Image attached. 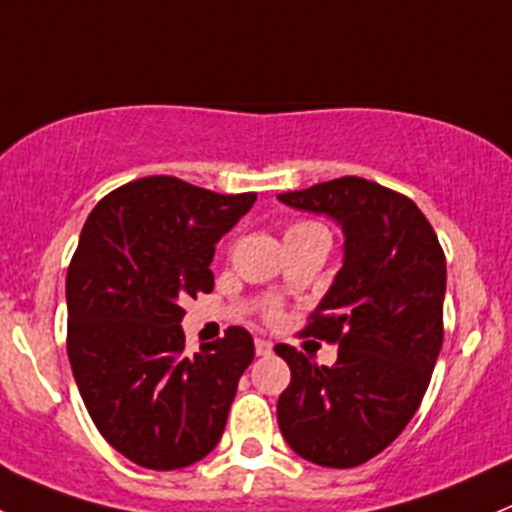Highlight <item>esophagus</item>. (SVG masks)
Listing matches in <instances>:
<instances>
[{
  "label": "esophagus",
  "mask_w": 512,
  "mask_h": 512,
  "mask_svg": "<svg viewBox=\"0 0 512 512\" xmlns=\"http://www.w3.org/2000/svg\"><path fill=\"white\" fill-rule=\"evenodd\" d=\"M255 352L260 357H267V355H272V342L269 340H262V338H257L255 340Z\"/></svg>",
  "instance_id": "esophagus-1"
}]
</instances>
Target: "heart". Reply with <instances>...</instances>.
Wrapping results in <instances>:
<instances>
[{"label": "heart", "mask_w": 512, "mask_h": 512, "mask_svg": "<svg viewBox=\"0 0 512 512\" xmlns=\"http://www.w3.org/2000/svg\"><path fill=\"white\" fill-rule=\"evenodd\" d=\"M306 228H318V226H313V223H299V226L289 228V233H294V230H306Z\"/></svg>", "instance_id": "obj_1"}]
</instances>
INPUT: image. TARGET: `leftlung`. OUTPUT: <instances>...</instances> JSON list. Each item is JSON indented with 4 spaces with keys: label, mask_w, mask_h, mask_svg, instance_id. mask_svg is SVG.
Returning a JSON list of instances; mask_svg holds the SVG:
<instances>
[{
    "label": "left lung",
    "mask_w": 512,
    "mask_h": 512,
    "mask_svg": "<svg viewBox=\"0 0 512 512\" xmlns=\"http://www.w3.org/2000/svg\"><path fill=\"white\" fill-rule=\"evenodd\" d=\"M277 199L333 218L345 235L340 272L306 328L338 342V362L318 367L294 347H274L291 369L279 430L308 462L352 469L384 452L423 401L442 347L445 252L408 196L362 177Z\"/></svg>",
    "instance_id": "8db88e82"
}]
</instances>
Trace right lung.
I'll return each mask as SVG.
<instances>
[{"mask_svg": "<svg viewBox=\"0 0 512 512\" xmlns=\"http://www.w3.org/2000/svg\"><path fill=\"white\" fill-rule=\"evenodd\" d=\"M257 194L145 177L94 206L67 269V357L82 401L116 452L155 471L221 440L255 342L228 328L184 352L182 301L213 289L216 243Z\"/></svg>", "mask_w": 512, "mask_h": 512, "instance_id": "right-lung-1", "label": "right lung"}]
</instances>
